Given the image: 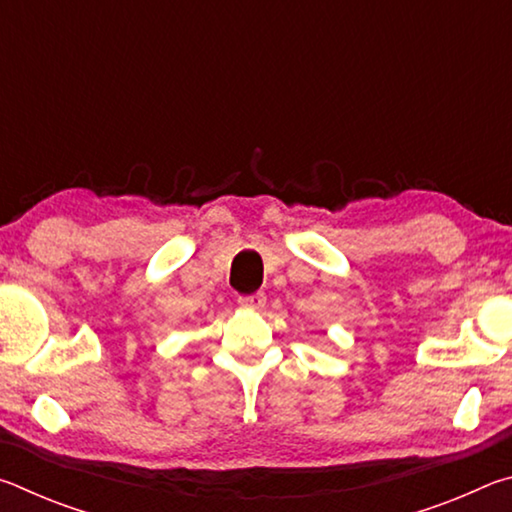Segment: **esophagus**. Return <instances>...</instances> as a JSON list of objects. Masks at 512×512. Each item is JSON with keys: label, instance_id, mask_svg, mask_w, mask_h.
Returning <instances> with one entry per match:
<instances>
[{"label": "esophagus", "instance_id": "34e87169", "mask_svg": "<svg viewBox=\"0 0 512 512\" xmlns=\"http://www.w3.org/2000/svg\"><path fill=\"white\" fill-rule=\"evenodd\" d=\"M266 305L264 293H250V296H239V307L244 309H262Z\"/></svg>", "mask_w": 512, "mask_h": 512}]
</instances>
